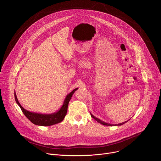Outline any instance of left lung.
I'll return each instance as SVG.
<instances>
[{"label":"left lung","instance_id":"1","mask_svg":"<svg viewBox=\"0 0 161 161\" xmlns=\"http://www.w3.org/2000/svg\"><path fill=\"white\" fill-rule=\"evenodd\" d=\"M90 114H91V116L94 119H95V121H97L98 123H100V124H102V125H105V126H121V125H124L125 123H126V122H128L129 120H128V121H125V122H123V123H119V124H116V125H113V124H110V123H105V122H104V121H102V120H100V119H98L97 118H96V117H95L91 113H90Z\"/></svg>","mask_w":161,"mask_h":161}]
</instances>
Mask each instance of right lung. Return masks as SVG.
<instances>
[{
    "mask_svg": "<svg viewBox=\"0 0 161 161\" xmlns=\"http://www.w3.org/2000/svg\"><path fill=\"white\" fill-rule=\"evenodd\" d=\"M78 89V88H76L75 90H73L71 92H70L69 94H68L64 99L63 105L61 106V108L59 109V110H58L57 112L54 113L52 114H40L28 111L24 109L19 103L16 92H14V98L16 102L19 106V108H21L23 114L32 123L38 126H48L59 123L63 121L67 114L69 102L70 101L75 92Z\"/></svg>",
    "mask_w": 161,
    "mask_h": 161,
    "instance_id": "right-lung-1",
    "label": "right lung"
}]
</instances>
